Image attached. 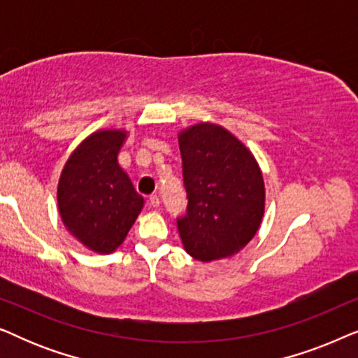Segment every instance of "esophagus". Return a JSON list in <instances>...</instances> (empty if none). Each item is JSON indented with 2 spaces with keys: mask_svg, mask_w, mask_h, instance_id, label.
I'll return each instance as SVG.
<instances>
[{
  "mask_svg": "<svg viewBox=\"0 0 358 358\" xmlns=\"http://www.w3.org/2000/svg\"><path fill=\"white\" fill-rule=\"evenodd\" d=\"M159 197L158 195H150V199H148V205H150V208H158L159 207Z\"/></svg>",
  "mask_w": 358,
  "mask_h": 358,
  "instance_id": "34e87169",
  "label": "esophagus"
}]
</instances>
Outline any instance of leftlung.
Listing matches in <instances>:
<instances>
[{"mask_svg": "<svg viewBox=\"0 0 358 358\" xmlns=\"http://www.w3.org/2000/svg\"><path fill=\"white\" fill-rule=\"evenodd\" d=\"M187 208L178 229L190 256H233L256 234L264 215L262 173L246 146L223 127L199 124L179 135Z\"/></svg>", "mask_w": 358, "mask_h": 358, "instance_id": "1", "label": "left lung"}]
</instances>
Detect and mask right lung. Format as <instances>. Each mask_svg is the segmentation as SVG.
<instances>
[{
    "mask_svg": "<svg viewBox=\"0 0 358 358\" xmlns=\"http://www.w3.org/2000/svg\"><path fill=\"white\" fill-rule=\"evenodd\" d=\"M125 131H96L73 151L58 182L62 220L73 236L96 252L109 254L135 223L143 197L117 163Z\"/></svg>",
    "mask_w": 358,
    "mask_h": 358,
    "instance_id": "1",
    "label": "right lung"
}]
</instances>
